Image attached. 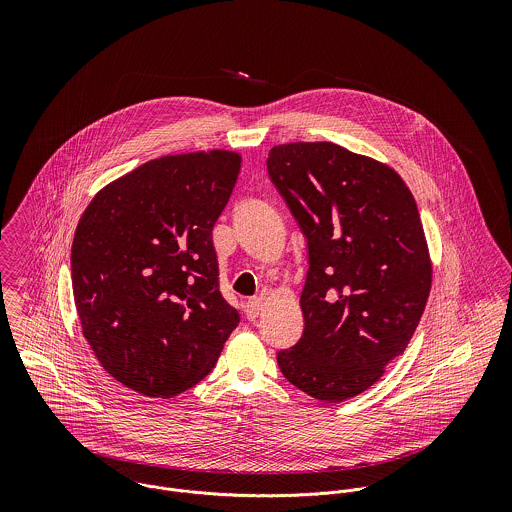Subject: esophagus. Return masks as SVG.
Instances as JSON below:
<instances>
[{
	"label": "esophagus",
	"mask_w": 512,
	"mask_h": 512,
	"mask_svg": "<svg viewBox=\"0 0 512 512\" xmlns=\"http://www.w3.org/2000/svg\"><path fill=\"white\" fill-rule=\"evenodd\" d=\"M262 311H264V303H262L260 297L248 299V303H246V307H244V313H246V317H248L250 321L258 319V317L262 315Z\"/></svg>",
	"instance_id": "34e87169"
}]
</instances>
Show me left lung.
Segmentation results:
<instances>
[{
    "mask_svg": "<svg viewBox=\"0 0 512 512\" xmlns=\"http://www.w3.org/2000/svg\"><path fill=\"white\" fill-rule=\"evenodd\" d=\"M266 163L309 248L303 335L278 365L321 402L355 398L404 353L428 303L418 205L390 165L331 142L274 146Z\"/></svg>",
    "mask_w": 512,
    "mask_h": 512,
    "instance_id": "8db88e82",
    "label": "left lung"
}]
</instances>
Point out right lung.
Here are the masks:
<instances>
[{"label":"right lung","mask_w":512,"mask_h":512,"mask_svg":"<svg viewBox=\"0 0 512 512\" xmlns=\"http://www.w3.org/2000/svg\"><path fill=\"white\" fill-rule=\"evenodd\" d=\"M240 163L228 149L151 159L102 187L76 224L82 335L140 394L171 398L201 382L240 321L220 293L213 246Z\"/></svg>","instance_id":"right-lung-1"}]
</instances>
